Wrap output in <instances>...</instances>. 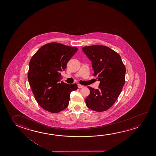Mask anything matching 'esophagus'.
Masks as SVG:
<instances>
[{
	"mask_svg": "<svg viewBox=\"0 0 156 156\" xmlns=\"http://www.w3.org/2000/svg\"><path fill=\"white\" fill-rule=\"evenodd\" d=\"M84 87V86H83V85H82L78 84V88H80H80H82V87Z\"/></svg>",
	"mask_w": 156,
	"mask_h": 156,
	"instance_id": "obj_1",
	"label": "esophagus"
}]
</instances>
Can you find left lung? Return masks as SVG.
Wrapping results in <instances>:
<instances>
[{
  "label": "left lung",
  "mask_w": 156,
  "mask_h": 156,
  "mask_svg": "<svg viewBox=\"0 0 156 156\" xmlns=\"http://www.w3.org/2000/svg\"><path fill=\"white\" fill-rule=\"evenodd\" d=\"M83 51L92 62L94 76L100 81L98 89L88 88L87 107L97 112L109 109L119 96L125 83L126 67L120 55L102 45L86 46Z\"/></svg>",
  "instance_id": "left-lung-1"
}]
</instances>
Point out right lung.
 <instances>
[{"instance_id": "add662e5", "label": "right lung", "mask_w": 156, "mask_h": 156, "mask_svg": "<svg viewBox=\"0 0 156 156\" xmlns=\"http://www.w3.org/2000/svg\"><path fill=\"white\" fill-rule=\"evenodd\" d=\"M77 51L75 47L51 42L42 46L31 58L29 83L36 102L44 110L58 113L68 107L70 92L78 86L60 82V73Z\"/></svg>"}]
</instances>
